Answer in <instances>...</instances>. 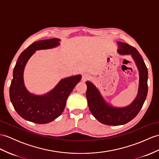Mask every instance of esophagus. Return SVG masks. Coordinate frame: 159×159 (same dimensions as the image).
Instances as JSON below:
<instances>
[{
	"label": "esophagus",
	"instance_id": "1",
	"mask_svg": "<svg viewBox=\"0 0 159 159\" xmlns=\"http://www.w3.org/2000/svg\"><path fill=\"white\" fill-rule=\"evenodd\" d=\"M89 77H90V75H89L88 73H84L82 75V80L86 81L89 78Z\"/></svg>",
	"mask_w": 159,
	"mask_h": 159
}]
</instances>
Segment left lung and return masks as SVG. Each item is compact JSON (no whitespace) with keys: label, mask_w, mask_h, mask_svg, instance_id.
Here are the masks:
<instances>
[{"label":"left lung","mask_w":159,"mask_h":159,"mask_svg":"<svg viewBox=\"0 0 159 159\" xmlns=\"http://www.w3.org/2000/svg\"><path fill=\"white\" fill-rule=\"evenodd\" d=\"M118 53L131 55L139 71L140 80L138 95L129 105L125 107H114L108 104L94 84L86 82V98L88 107L94 117L100 123L108 125H123L136 116L144 104L148 93V69L142 57L134 47L124 42H118Z\"/></svg>","instance_id":"8db88e82"}]
</instances>
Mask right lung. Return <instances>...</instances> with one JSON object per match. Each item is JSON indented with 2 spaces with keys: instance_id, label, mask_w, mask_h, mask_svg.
<instances>
[{
  "instance_id": "1",
  "label": "right lung",
  "mask_w": 159,
  "mask_h": 159,
  "mask_svg": "<svg viewBox=\"0 0 159 159\" xmlns=\"http://www.w3.org/2000/svg\"><path fill=\"white\" fill-rule=\"evenodd\" d=\"M60 40L52 38L34 42L21 52L13 69L9 96L11 103L19 115L25 120L38 124L52 121L65 109L67 99L82 76L77 75L61 80L47 94L38 96L27 90L24 82V71L27 62L36 50L55 48Z\"/></svg>"
}]
</instances>
